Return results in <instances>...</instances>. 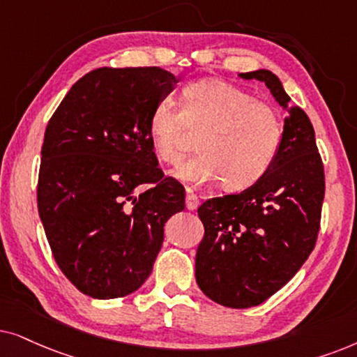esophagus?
<instances>
[{"label": "esophagus", "mask_w": 357, "mask_h": 357, "mask_svg": "<svg viewBox=\"0 0 357 357\" xmlns=\"http://www.w3.org/2000/svg\"><path fill=\"white\" fill-rule=\"evenodd\" d=\"M199 204H201L199 197L192 191H189L186 194V207L189 208V211H196V208L199 207Z\"/></svg>", "instance_id": "1"}]
</instances>
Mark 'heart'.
<instances>
[{"label": "heart", "mask_w": 357, "mask_h": 357, "mask_svg": "<svg viewBox=\"0 0 357 357\" xmlns=\"http://www.w3.org/2000/svg\"><path fill=\"white\" fill-rule=\"evenodd\" d=\"M188 129L201 132L199 153L174 176L197 186L217 179L225 189L251 186L274 163L282 142V119L273 106L217 78L186 84L181 109L166 101L153 107L150 144L163 163L183 160Z\"/></svg>", "instance_id": "obj_1"}]
</instances>
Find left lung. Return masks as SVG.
Instances as JSON below:
<instances>
[{"label": "left lung", "mask_w": 357, "mask_h": 357, "mask_svg": "<svg viewBox=\"0 0 357 357\" xmlns=\"http://www.w3.org/2000/svg\"><path fill=\"white\" fill-rule=\"evenodd\" d=\"M240 76L263 82L287 116L278 156L266 174L245 191L208 199L197 208L204 223L197 286L230 308L259 305L296 275L315 248L325 197V171L310 119L292 106L269 70Z\"/></svg>", "instance_id": "left-lung-1"}]
</instances>
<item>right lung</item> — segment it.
<instances>
[{"label":"right lung","mask_w":357,"mask_h":357,"mask_svg":"<svg viewBox=\"0 0 357 357\" xmlns=\"http://www.w3.org/2000/svg\"><path fill=\"white\" fill-rule=\"evenodd\" d=\"M158 66L98 68L76 82L45 129L37 207L52 255L93 298L129 296L163 245V227L184 211V188L165 178L149 117L173 91ZM151 188L133 196L137 185Z\"/></svg>","instance_id":"obj_1"}]
</instances>
